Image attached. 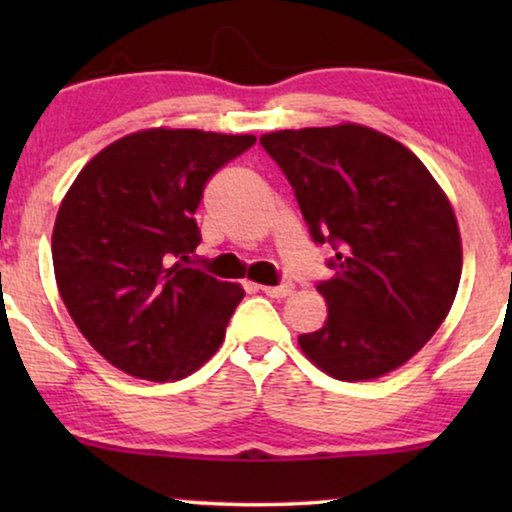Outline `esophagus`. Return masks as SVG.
<instances>
[{"label":"esophagus","instance_id":"34e87169","mask_svg":"<svg viewBox=\"0 0 512 512\" xmlns=\"http://www.w3.org/2000/svg\"><path fill=\"white\" fill-rule=\"evenodd\" d=\"M261 291L270 298H286L293 293V282H282L277 286H261Z\"/></svg>","mask_w":512,"mask_h":512}]
</instances>
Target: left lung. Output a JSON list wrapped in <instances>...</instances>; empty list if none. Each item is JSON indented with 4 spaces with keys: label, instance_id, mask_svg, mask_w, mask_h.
Here are the masks:
<instances>
[{
    "label": "left lung",
    "instance_id": "1",
    "mask_svg": "<svg viewBox=\"0 0 512 512\" xmlns=\"http://www.w3.org/2000/svg\"><path fill=\"white\" fill-rule=\"evenodd\" d=\"M296 195L335 275L317 282L324 328L300 335L335 380H373L403 366L450 312L461 240L445 193L415 153L363 125L261 137Z\"/></svg>",
    "mask_w": 512,
    "mask_h": 512
}]
</instances>
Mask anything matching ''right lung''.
<instances>
[{
	"label": "right lung",
	"mask_w": 512,
	"mask_h": 512,
	"mask_svg": "<svg viewBox=\"0 0 512 512\" xmlns=\"http://www.w3.org/2000/svg\"><path fill=\"white\" fill-rule=\"evenodd\" d=\"M254 135L144 130L97 153L62 200L53 268L62 303L90 345L123 373L181 380L219 349L237 284L188 261L209 177Z\"/></svg>",
	"instance_id": "obj_1"
}]
</instances>
